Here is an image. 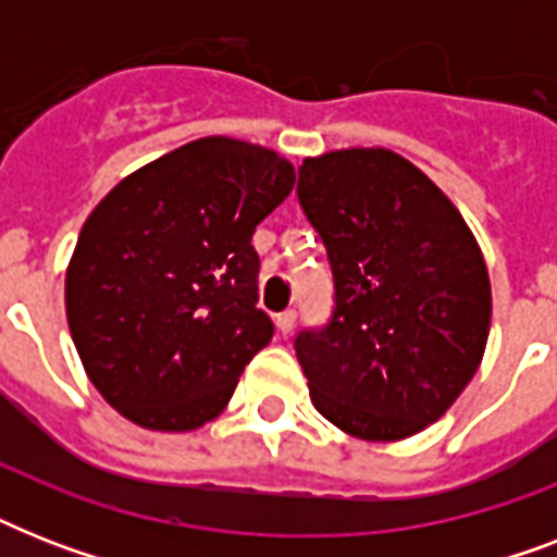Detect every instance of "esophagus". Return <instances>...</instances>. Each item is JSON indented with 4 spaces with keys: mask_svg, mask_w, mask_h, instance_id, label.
<instances>
[{
    "mask_svg": "<svg viewBox=\"0 0 557 557\" xmlns=\"http://www.w3.org/2000/svg\"><path fill=\"white\" fill-rule=\"evenodd\" d=\"M295 318H297V314L292 312V309H288V312H280L277 318H274V323H277V332H280V335H288V332L295 330Z\"/></svg>",
    "mask_w": 557,
    "mask_h": 557,
    "instance_id": "obj_1",
    "label": "esophagus"
}]
</instances>
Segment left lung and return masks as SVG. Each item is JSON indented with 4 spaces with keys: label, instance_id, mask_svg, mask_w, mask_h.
Wrapping results in <instances>:
<instances>
[{
    "label": "left lung",
    "instance_id": "obj_1",
    "mask_svg": "<svg viewBox=\"0 0 557 557\" xmlns=\"http://www.w3.org/2000/svg\"><path fill=\"white\" fill-rule=\"evenodd\" d=\"M297 196L335 277L326 330L297 338L314 410L396 442L448 413L483 361L492 280L457 205L384 147L304 159Z\"/></svg>",
    "mask_w": 557,
    "mask_h": 557
}]
</instances>
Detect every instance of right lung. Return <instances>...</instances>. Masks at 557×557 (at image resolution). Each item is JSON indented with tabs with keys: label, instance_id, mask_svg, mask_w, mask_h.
I'll use <instances>...</instances> for the list:
<instances>
[{
	"label": "right lung",
	"instance_id": "obj_1",
	"mask_svg": "<svg viewBox=\"0 0 557 557\" xmlns=\"http://www.w3.org/2000/svg\"><path fill=\"white\" fill-rule=\"evenodd\" d=\"M295 187L286 156L208 135L95 205L65 269V321L100 396L138 428L213 422L271 341L253 227Z\"/></svg>",
	"mask_w": 557,
	"mask_h": 557
}]
</instances>
